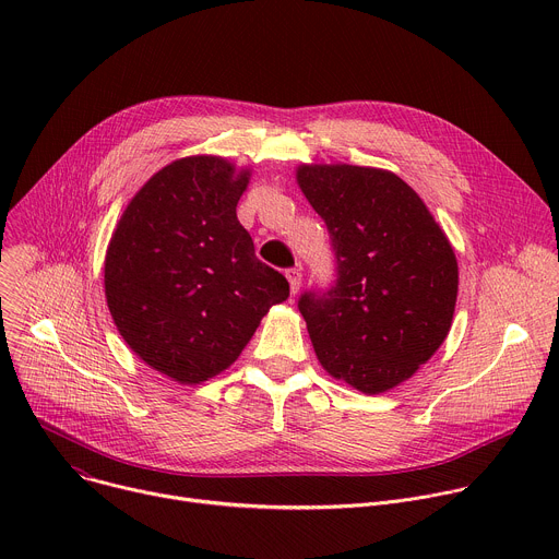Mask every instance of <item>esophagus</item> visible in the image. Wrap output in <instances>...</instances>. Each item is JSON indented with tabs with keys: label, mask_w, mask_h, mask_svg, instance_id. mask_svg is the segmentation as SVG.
<instances>
[{
	"label": "esophagus",
	"mask_w": 559,
	"mask_h": 559,
	"mask_svg": "<svg viewBox=\"0 0 559 559\" xmlns=\"http://www.w3.org/2000/svg\"><path fill=\"white\" fill-rule=\"evenodd\" d=\"M285 276H287V281H289V289H292V294H296V292L300 289V281H302L300 270H298V267H289V270L285 272Z\"/></svg>",
	"instance_id": "obj_1"
}]
</instances>
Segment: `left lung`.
Segmentation results:
<instances>
[{
	"mask_svg": "<svg viewBox=\"0 0 559 559\" xmlns=\"http://www.w3.org/2000/svg\"><path fill=\"white\" fill-rule=\"evenodd\" d=\"M296 181L328 225L336 281L298 309L325 371L362 393L412 378L444 343L457 261L423 199L393 173L300 166Z\"/></svg>",
	"mask_w": 559,
	"mask_h": 559,
	"instance_id": "1",
	"label": "left lung"
}]
</instances>
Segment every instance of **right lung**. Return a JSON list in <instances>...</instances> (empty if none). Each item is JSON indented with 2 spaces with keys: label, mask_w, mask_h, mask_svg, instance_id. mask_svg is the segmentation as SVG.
Masks as SVG:
<instances>
[{
  "label": "right lung",
  "mask_w": 559,
  "mask_h": 559,
  "mask_svg": "<svg viewBox=\"0 0 559 559\" xmlns=\"http://www.w3.org/2000/svg\"><path fill=\"white\" fill-rule=\"evenodd\" d=\"M250 170L221 156H186L158 170L128 203L106 252L112 321L152 369L199 384L227 369L287 278L261 263L236 203Z\"/></svg>",
  "instance_id": "right-lung-1"
}]
</instances>
